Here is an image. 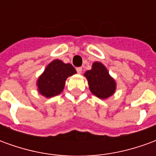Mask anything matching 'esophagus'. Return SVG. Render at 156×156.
Segmentation results:
<instances>
[{
    "mask_svg": "<svg viewBox=\"0 0 156 156\" xmlns=\"http://www.w3.org/2000/svg\"><path fill=\"white\" fill-rule=\"evenodd\" d=\"M76 70H77V72H78V73H82V68H76Z\"/></svg>",
    "mask_w": 156,
    "mask_h": 156,
    "instance_id": "obj_1",
    "label": "esophagus"
}]
</instances>
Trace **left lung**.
Here are the masks:
<instances>
[{
	"mask_svg": "<svg viewBox=\"0 0 156 156\" xmlns=\"http://www.w3.org/2000/svg\"><path fill=\"white\" fill-rule=\"evenodd\" d=\"M84 77L88 80L89 90L96 97L106 99L115 93L116 82L101 62H94L91 69L84 73Z\"/></svg>",
	"mask_w": 156,
	"mask_h": 156,
	"instance_id": "left-lung-1",
	"label": "left lung"
}]
</instances>
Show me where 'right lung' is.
<instances>
[{"label": "right lung", "instance_id": "add662e5", "mask_svg": "<svg viewBox=\"0 0 156 156\" xmlns=\"http://www.w3.org/2000/svg\"><path fill=\"white\" fill-rule=\"evenodd\" d=\"M75 73L77 72L72 64L55 59L47 66L37 81L39 94L48 98L60 94L67 78Z\"/></svg>", "mask_w": 156, "mask_h": 156}]
</instances>
